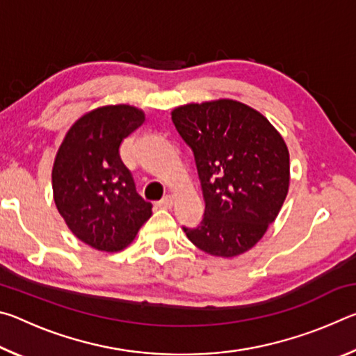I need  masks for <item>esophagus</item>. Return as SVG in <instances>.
<instances>
[{
  "instance_id": "esophagus-1",
  "label": "esophagus",
  "mask_w": 356,
  "mask_h": 356,
  "mask_svg": "<svg viewBox=\"0 0 356 356\" xmlns=\"http://www.w3.org/2000/svg\"><path fill=\"white\" fill-rule=\"evenodd\" d=\"M174 206V196L168 195L165 196L163 200L159 201V207H163V209H171Z\"/></svg>"
}]
</instances>
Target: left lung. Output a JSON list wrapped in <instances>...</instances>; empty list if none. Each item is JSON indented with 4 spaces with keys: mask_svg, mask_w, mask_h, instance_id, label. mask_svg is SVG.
<instances>
[{
    "mask_svg": "<svg viewBox=\"0 0 356 356\" xmlns=\"http://www.w3.org/2000/svg\"><path fill=\"white\" fill-rule=\"evenodd\" d=\"M195 154L204 202L201 226L184 231L207 254L236 257L251 250L286 201L289 149L270 120L231 99L186 104L171 111Z\"/></svg>",
    "mask_w": 356,
    "mask_h": 356,
    "instance_id": "left-lung-1",
    "label": "left lung"
}]
</instances>
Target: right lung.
Masks as SVG:
<instances>
[{"mask_svg":"<svg viewBox=\"0 0 356 356\" xmlns=\"http://www.w3.org/2000/svg\"><path fill=\"white\" fill-rule=\"evenodd\" d=\"M146 120L131 105H106L72 125L59 146L51 171L53 200L76 238L99 251H120L152 215L127 166L120 143Z\"/></svg>","mask_w":356,"mask_h":356,"instance_id":"1","label":"right lung"}]
</instances>
